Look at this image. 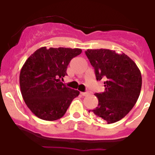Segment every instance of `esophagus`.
Segmentation results:
<instances>
[{
	"label": "esophagus",
	"mask_w": 155,
	"mask_h": 155,
	"mask_svg": "<svg viewBox=\"0 0 155 155\" xmlns=\"http://www.w3.org/2000/svg\"><path fill=\"white\" fill-rule=\"evenodd\" d=\"M88 94V92H81V94H82V96H87Z\"/></svg>",
	"instance_id": "esophagus-1"
}]
</instances>
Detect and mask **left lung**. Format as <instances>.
Here are the masks:
<instances>
[{"instance_id": "1", "label": "left lung", "mask_w": 155, "mask_h": 155, "mask_svg": "<svg viewBox=\"0 0 155 155\" xmlns=\"http://www.w3.org/2000/svg\"><path fill=\"white\" fill-rule=\"evenodd\" d=\"M85 54L94 68L97 80L105 79V90L94 94L98 106L93 110L107 124L126 116L138 100L142 76L135 62L124 53L109 49H87Z\"/></svg>"}]
</instances>
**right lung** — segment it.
Here are the masks:
<instances>
[{
	"mask_svg": "<svg viewBox=\"0 0 155 155\" xmlns=\"http://www.w3.org/2000/svg\"><path fill=\"white\" fill-rule=\"evenodd\" d=\"M82 53L81 48H38L21 69L19 84L24 101L39 118L55 121L64 116L79 91L60 82L67 74L72 58Z\"/></svg>",
	"mask_w": 155,
	"mask_h": 155,
	"instance_id": "add662e5",
	"label": "right lung"
}]
</instances>
